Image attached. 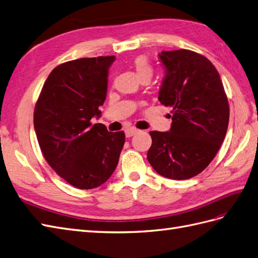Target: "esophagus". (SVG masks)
I'll list each match as a JSON object with an SVG mask.
<instances>
[{
    "label": "esophagus",
    "mask_w": 258,
    "mask_h": 258,
    "mask_svg": "<svg viewBox=\"0 0 258 258\" xmlns=\"http://www.w3.org/2000/svg\"><path fill=\"white\" fill-rule=\"evenodd\" d=\"M137 132H138L137 128L130 127V128H127L126 131H125V135H126V137H132L133 135H135Z\"/></svg>",
    "instance_id": "obj_1"
}]
</instances>
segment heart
Wrapping results in <instances>:
<instances>
[{"label": "heart", "mask_w": 258, "mask_h": 258, "mask_svg": "<svg viewBox=\"0 0 258 258\" xmlns=\"http://www.w3.org/2000/svg\"><path fill=\"white\" fill-rule=\"evenodd\" d=\"M133 66L137 73L138 77L141 79L144 77L150 78L154 74L153 65H151L149 58L145 55L136 56L133 60Z\"/></svg>", "instance_id": "heart-1"}]
</instances>
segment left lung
Listing matches in <instances>:
<instances>
[{
    "mask_svg": "<svg viewBox=\"0 0 258 258\" xmlns=\"http://www.w3.org/2000/svg\"><path fill=\"white\" fill-rule=\"evenodd\" d=\"M159 57L166 76L158 99L172 109V124L169 132H149L153 144L147 159L160 175L185 180L201 173L217 155L227 134L229 102L207 57L185 49L162 51Z\"/></svg>",
    "mask_w": 258,
    "mask_h": 258,
    "instance_id": "left-lung-1",
    "label": "left lung"
}]
</instances>
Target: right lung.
Here are the masks:
<instances>
[{"mask_svg":"<svg viewBox=\"0 0 258 258\" xmlns=\"http://www.w3.org/2000/svg\"><path fill=\"white\" fill-rule=\"evenodd\" d=\"M115 56L83 57L50 73L34 112V125L44 159L57 175L81 189L100 186L114 172L125 143L124 132H108L99 107L108 90Z\"/></svg>","mask_w":258,"mask_h":258,"instance_id":"add662e5","label":"right lung"}]
</instances>
